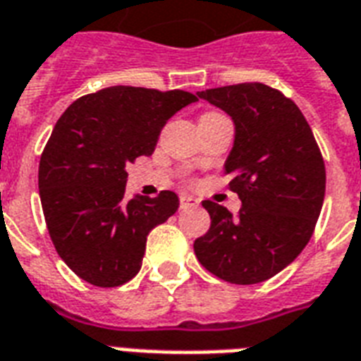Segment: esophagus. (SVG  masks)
<instances>
[{
	"label": "esophagus",
	"mask_w": 361,
	"mask_h": 361,
	"mask_svg": "<svg viewBox=\"0 0 361 361\" xmlns=\"http://www.w3.org/2000/svg\"><path fill=\"white\" fill-rule=\"evenodd\" d=\"M180 206H181V210H185V208H197V206H199V200L183 195V197H180Z\"/></svg>",
	"instance_id": "34e87169"
}]
</instances>
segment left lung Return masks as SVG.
<instances>
[{"instance_id": "8db88e82", "label": "left lung", "mask_w": 361, "mask_h": 361, "mask_svg": "<svg viewBox=\"0 0 361 361\" xmlns=\"http://www.w3.org/2000/svg\"><path fill=\"white\" fill-rule=\"evenodd\" d=\"M235 123L225 174L242 208L204 200L210 229L195 240L206 271L231 284H257L290 265L314 233L326 195V166L301 109L263 82L197 92Z\"/></svg>"}]
</instances>
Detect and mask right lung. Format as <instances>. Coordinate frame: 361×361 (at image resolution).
Here are the masks:
<instances>
[{
	"instance_id": "add662e5",
	"label": "right lung",
	"mask_w": 361,
	"mask_h": 361,
	"mask_svg": "<svg viewBox=\"0 0 361 361\" xmlns=\"http://www.w3.org/2000/svg\"><path fill=\"white\" fill-rule=\"evenodd\" d=\"M192 102L185 90L119 85L81 96L54 125L39 161L41 206L56 252L85 282L134 279L149 231L178 210L172 191L126 200V164L151 155L166 121Z\"/></svg>"
}]
</instances>
